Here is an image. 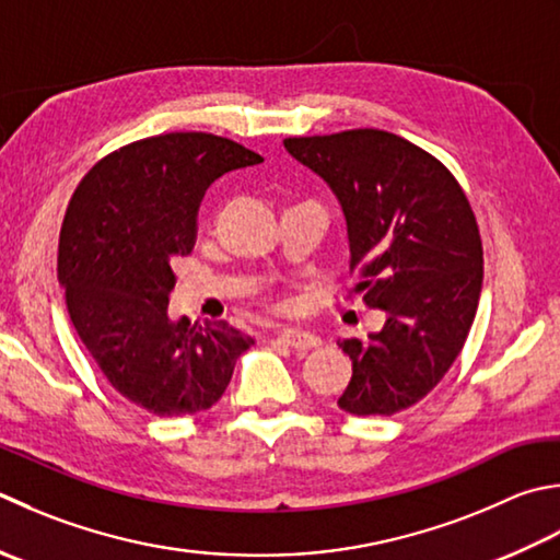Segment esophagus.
<instances>
[{
	"label": "esophagus",
	"instance_id": "1",
	"mask_svg": "<svg viewBox=\"0 0 560 560\" xmlns=\"http://www.w3.org/2000/svg\"><path fill=\"white\" fill-rule=\"evenodd\" d=\"M279 339L287 347L295 349V352H308V349L320 345V337L308 332V330H299V327H291V330H283Z\"/></svg>",
	"mask_w": 560,
	"mask_h": 560
}]
</instances>
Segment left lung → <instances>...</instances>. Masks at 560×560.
<instances>
[{
  "mask_svg": "<svg viewBox=\"0 0 560 560\" xmlns=\"http://www.w3.org/2000/svg\"><path fill=\"white\" fill-rule=\"evenodd\" d=\"M347 218L364 305L386 311L366 339L339 342L352 381L337 405L388 418L420 402L462 354L483 287V243L462 184L430 152L378 128L287 138Z\"/></svg>",
  "mask_w": 560,
  "mask_h": 560,
  "instance_id": "8db88e82",
  "label": "left lung"
}]
</instances>
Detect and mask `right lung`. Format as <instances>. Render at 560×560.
Here are the masks:
<instances>
[{
  "label": "right lung",
  "mask_w": 560,
  "mask_h": 560,
  "mask_svg": "<svg viewBox=\"0 0 560 560\" xmlns=\"http://www.w3.org/2000/svg\"><path fill=\"white\" fill-rule=\"evenodd\" d=\"M259 162L203 130L142 138L98 160L65 211L58 279L74 330L120 396L158 418L211 408L255 345L225 320L172 323L167 303L174 261L196 245L206 189Z\"/></svg>",
  "instance_id": "add662e5"
}]
</instances>
